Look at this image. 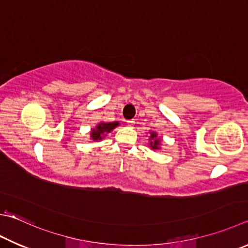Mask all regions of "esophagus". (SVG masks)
Masks as SVG:
<instances>
[{"mask_svg":"<svg viewBox=\"0 0 248 248\" xmlns=\"http://www.w3.org/2000/svg\"><path fill=\"white\" fill-rule=\"evenodd\" d=\"M127 124H128L129 127H133L134 124H136V121H134V120H128Z\"/></svg>","mask_w":248,"mask_h":248,"instance_id":"34e87169","label":"esophagus"}]
</instances>
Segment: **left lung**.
<instances>
[{"label": "left lung", "instance_id": "8db88e82", "mask_svg": "<svg viewBox=\"0 0 248 248\" xmlns=\"http://www.w3.org/2000/svg\"><path fill=\"white\" fill-rule=\"evenodd\" d=\"M148 144H150V148L153 151L161 148V139L155 131L148 132Z\"/></svg>", "mask_w": 248, "mask_h": 248}]
</instances>
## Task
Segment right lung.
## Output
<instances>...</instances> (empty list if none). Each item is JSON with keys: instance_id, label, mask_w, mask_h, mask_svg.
<instances>
[{"instance_id": "right-lung-1", "label": "right lung", "mask_w": 248, "mask_h": 248, "mask_svg": "<svg viewBox=\"0 0 248 248\" xmlns=\"http://www.w3.org/2000/svg\"><path fill=\"white\" fill-rule=\"evenodd\" d=\"M119 124V121H114V123H104V121H101L100 124H97L95 127L91 129V131H90V139L94 142L103 141V139L109 132H111L115 128L118 127Z\"/></svg>"}]
</instances>
